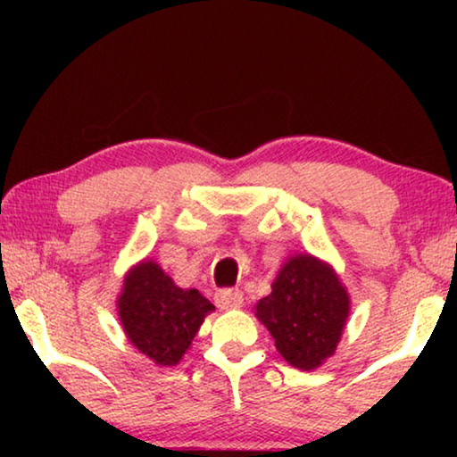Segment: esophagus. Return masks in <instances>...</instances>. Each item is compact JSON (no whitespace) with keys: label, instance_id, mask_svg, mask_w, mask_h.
Masks as SVG:
<instances>
[{"label":"esophagus","instance_id":"1","mask_svg":"<svg viewBox=\"0 0 457 457\" xmlns=\"http://www.w3.org/2000/svg\"><path fill=\"white\" fill-rule=\"evenodd\" d=\"M215 304L223 311H234L244 304V294L239 290H220L215 294Z\"/></svg>","mask_w":457,"mask_h":457}]
</instances>
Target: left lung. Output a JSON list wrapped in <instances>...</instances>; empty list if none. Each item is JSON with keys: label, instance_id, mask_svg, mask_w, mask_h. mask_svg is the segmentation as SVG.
<instances>
[{"label": "left lung", "instance_id": "8db88e82", "mask_svg": "<svg viewBox=\"0 0 457 457\" xmlns=\"http://www.w3.org/2000/svg\"><path fill=\"white\" fill-rule=\"evenodd\" d=\"M351 314V296L328 262L294 253L258 300L256 319L272 335L278 353L300 370L319 369L335 354Z\"/></svg>", "mask_w": 457, "mask_h": 457}]
</instances>
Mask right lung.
Returning a JSON list of instances; mask_svg holds the SVG:
<instances>
[{
    "mask_svg": "<svg viewBox=\"0 0 457 457\" xmlns=\"http://www.w3.org/2000/svg\"><path fill=\"white\" fill-rule=\"evenodd\" d=\"M215 306L195 288H181L157 262L129 268L117 298L129 343L159 367H175L189 351L205 316Z\"/></svg>",
    "mask_w": 457,
    "mask_h": 457,
    "instance_id": "add662e5",
    "label": "right lung"
}]
</instances>
